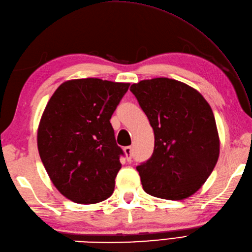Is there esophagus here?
Segmentation results:
<instances>
[{"label":"esophagus","instance_id":"1","mask_svg":"<svg viewBox=\"0 0 252 252\" xmlns=\"http://www.w3.org/2000/svg\"><path fill=\"white\" fill-rule=\"evenodd\" d=\"M123 152H125V154H126L127 161H131V159H132V147L126 146V147L123 148Z\"/></svg>","mask_w":252,"mask_h":252}]
</instances>
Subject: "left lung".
I'll return each instance as SVG.
<instances>
[{"mask_svg": "<svg viewBox=\"0 0 252 252\" xmlns=\"http://www.w3.org/2000/svg\"><path fill=\"white\" fill-rule=\"evenodd\" d=\"M130 91L155 134L152 157L136 167L144 190L169 200L195 194L220 154L210 105L195 89L168 78L143 80L132 84Z\"/></svg>", "mask_w": 252, "mask_h": 252, "instance_id": "obj_1", "label": "left lung"}]
</instances>
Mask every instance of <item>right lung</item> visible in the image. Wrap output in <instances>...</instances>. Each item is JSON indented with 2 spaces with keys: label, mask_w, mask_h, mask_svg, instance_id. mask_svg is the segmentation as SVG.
Returning <instances> with one entry per match:
<instances>
[{
  "label": "right lung",
  "mask_w": 252,
  "mask_h": 252,
  "mask_svg": "<svg viewBox=\"0 0 252 252\" xmlns=\"http://www.w3.org/2000/svg\"><path fill=\"white\" fill-rule=\"evenodd\" d=\"M130 83L87 78L61 84L37 129V149L53 184L73 202L109 198L121 168L110 118Z\"/></svg>",
  "instance_id": "obj_1"
}]
</instances>
